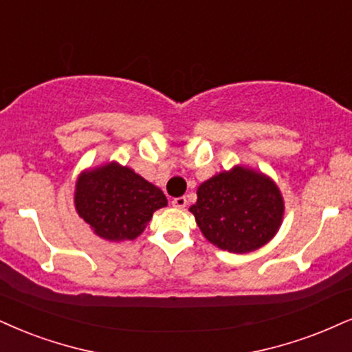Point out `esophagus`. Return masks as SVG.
I'll use <instances>...</instances> for the list:
<instances>
[{
    "label": "esophagus",
    "instance_id": "esophagus-1",
    "mask_svg": "<svg viewBox=\"0 0 352 352\" xmlns=\"http://www.w3.org/2000/svg\"><path fill=\"white\" fill-rule=\"evenodd\" d=\"M171 204H173V207H176V209H184L186 204H188V199H186L184 196L175 197V199H173V201H171Z\"/></svg>",
    "mask_w": 352,
    "mask_h": 352
}]
</instances>
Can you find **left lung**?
Segmentation results:
<instances>
[{"label":"left lung","mask_w":352,"mask_h":352,"mask_svg":"<svg viewBox=\"0 0 352 352\" xmlns=\"http://www.w3.org/2000/svg\"><path fill=\"white\" fill-rule=\"evenodd\" d=\"M189 210L210 243L230 253H250L276 235L284 201L269 177L236 166L199 186Z\"/></svg>","instance_id":"1"}]
</instances>
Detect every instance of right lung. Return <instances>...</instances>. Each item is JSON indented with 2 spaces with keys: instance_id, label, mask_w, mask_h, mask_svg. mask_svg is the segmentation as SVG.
<instances>
[{
  "instance_id": "1",
  "label": "right lung",
  "mask_w": 352,
  "mask_h": 352,
  "mask_svg": "<svg viewBox=\"0 0 352 352\" xmlns=\"http://www.w3.org/2000/svg\"><path fill=\"white\" fill-rule=\"evenodd\" d=\"M166 204L158 188L116 163L85 173L76 183L78 215L106 240L137 238L153 212Z\"/></svg>"
}]
</instances>
